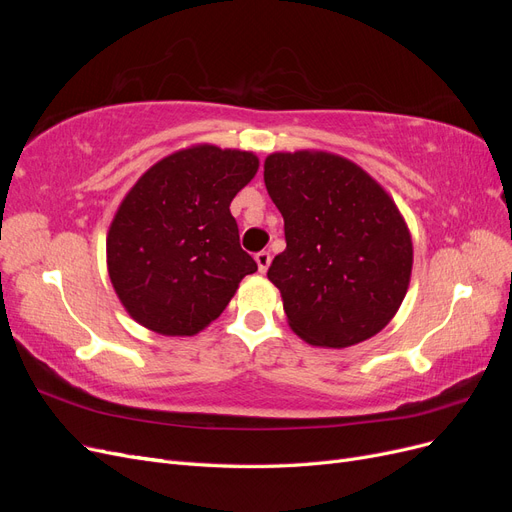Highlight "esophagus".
Returning a JSON list of instances; mask_svg holds the SVG:
<instances>
[{"label":"esophagus","instance_id":"34e87169","mask_svg":"<svg viewBox=\"0 0 512 512\" xmlns=\"http://www.w3.org/2000/svg\"><path fill=\"white\" fill-rule=\"evenodd\" d=\"M254 258H256L258 271H260V273H267V269H269V265H271V254H269V252H258Z\"/></svg>","mask_w":512,"mask_h":512}]
</instances>
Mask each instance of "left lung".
<instances>
[{"instance_id":"obj_1","label":"left lung","mask_w":512,"mask_h":512,"mask_svg":"<svg viewBox=\"0 0 512 512\" xmlns=\"http://www.w3.org/2000/svg\"><path fill=\"white\" fill-rule=\"evenodd\" d=\"M265 185L286 232L267 277L290 329L337 350L380 333L412 275V237L389 192L359 164L314 149L271 153Z\"/></svg>"}]
</instances>
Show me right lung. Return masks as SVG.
<instances>
[{
  "instance_id": "right-lung-1",
  "label": "right lung",
  "mask_w": 512,
  "mask_h": 512,
  "mask_svg": "<svg viewBox=\"0 0 512 512\" xmlns=\"http://www.w3.org/2000/svg\"><path fill=\"white\" fill-rule=\"evenodd\" d=\"M258 166L252 151L192 145L153 164L123 196L106 235V267L138 324L196 335L258 269L230 213Z\"/></svg>"
}]
</instances>
